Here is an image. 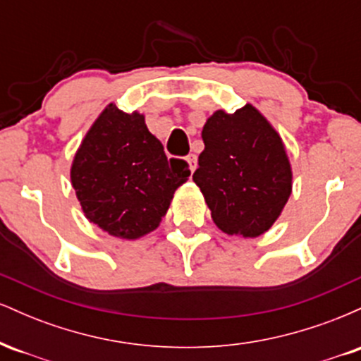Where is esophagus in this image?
Returning <instances> with one entry per match:
<instances>
[{"instance_id":"esophagus-1","label":"esophagus","mask_w":361,"mask_h":361,"mask_svg":"<svg viewBox=\"0 0 361 361\" xmlns=\"http://www.w3.org/2000/svg\"><path fill=\"white\" fill-rule=\"evenodd\" d=\"M186 163H188V166H190V171H195V169H197V156L195 154H190V156H186Z\"/></svg>"}]
</instances>
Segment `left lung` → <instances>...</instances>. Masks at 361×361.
I'll list each match as a JSON object with an SVG mask.
<instances>
[{"label": "left lung", "mask_w": 361, "mask_h": 361, "mask_svg": "<svg viewBox=\"0 0 361 361\" xmlns=\"http://www.w3.org/2000/svg\"><path fill=\"white\" fill-rule=\"evenodd\" d=\"M205 149L193 181L222 233L258 238L292 193V166L279 132L258 109L217 110L202 130Z\"/></svg>", "instance_id": "obj_1"}]
</instances>
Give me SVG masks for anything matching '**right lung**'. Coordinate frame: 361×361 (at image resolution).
Masks as SVG:
<instances>
[{
    "mask_svg": "<svg viewBox=\"0 0 361 361\" xmlns=\"http://www.w3.org/2000/svg\"><path fill=\"white\" fill-rule=\"evenodd\" d=\"M188 176L185 161H168L144 115L126 114L115 103L86 132L71 166L86 219L120 239H139L157 229Z\"/></svg>",
    "mask_w": 361,
    "mask_h": 361,
    "instance_id": "add662e5",
    "label": "right lung"
}]
</instances>
